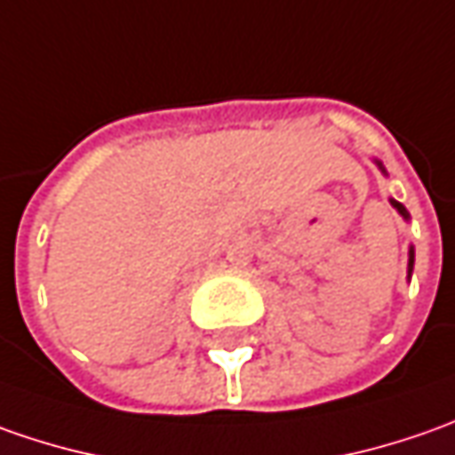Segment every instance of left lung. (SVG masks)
<instances>
[{"label":"left lung","instance_id":"obj_1","mask_svg":"<svg viewBox=\"0 0 455 455\" xmlns=\"http://www.w3.org/2000/svg\"><path fill=\"white\" fill-rule=\"evenodd\" d=\"M375 164L380 165V171H383V173H385L383 164H380V161H375ZM390 204H393V206L398 209V213H400V216H403V219H408V212H405V206H403V204H398L395 198H390ZM413 259H415V254H413V246H411V257H408V276H411V272H413Z\"/></svg>","mask_w":455,"mask_h":455}]
</instances>
